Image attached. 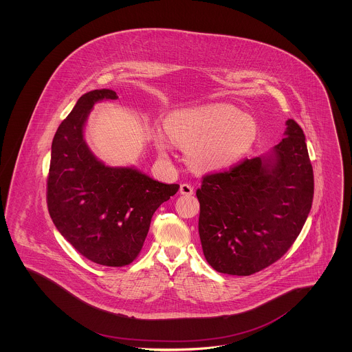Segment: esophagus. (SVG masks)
<instances>
[{
    "mask_svg": "<svg viewBox=\"0 0 352 352\" xmlns=\"http://www.w3.org/2000/svg\"><path fill=\"white\" fill-rule=\"evenodd\" d=\"M179 191H181V194H182V195H186V197H190V195H192V194H194V188H192V186L188 184H181Z\"/></svg>",
    "mask_w": 352,
    "mask_h": 352,
    "instance_id": "esophagus-1",
    "label": "esophagus"
}]
</instances>
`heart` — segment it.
Returning a JSON list of instances; mask_svg holds the SVG:
<instances>
[{"mask_svg":"<svg viewBox=\"0 0 352 352\" xmlns=\"http://www.w3.org/2000/svg\"><path fill=\"white\" fill-rule=\"evenodd\" d=\"M165 125L174 142L187 146L190 164L203 171L232 166L250 151L257 138L253 118L228 104L175 111L168 115ZM155 144L162 154L168 153V142L162 134H155Z\"/></svg>","mask_w":352,"mask_h":352,"instance_id":"heart-1","label":"heart"}]
</instances>
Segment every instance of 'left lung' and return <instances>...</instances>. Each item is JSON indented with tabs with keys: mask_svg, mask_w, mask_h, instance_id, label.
Returning <instances> with one entry per match:
<instances>
[{
	"mask_svg": "<svg viewBox=\"0 0 352 352\" xmlns=\"http://www.w3.org/2000/svg\"><path fill=\"white\" fill-rule=\"evenodd\" d=\"M273 155L245 158L206 174L197 190L199 236L207 263L220 273L251 276L293 245L314 197L305 134L292 118Z\"/></svg>",
	"mask_w": 352,
	"mask_h": 352,
	"instance_id": "1",
	"label": "left lung"
}]
</instances>
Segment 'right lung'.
I'll return each mask as SVG.
<instances>
[{
  "mask_svg": "<svg viewBox=\"0 0 352 352\" xmlns=\"http://www.w3.org/2000/svg\"><path fill=\"white\" fill-rule=\"evenodd\" d=\"M112 89L84 94L51 145L47 207L58 231L85 258L129 265L142 250L155 210L179 184H161L132 168L105 166L89 151L83 126L94 104L118 99Z\"/></svg>",
  "mask_w": 352,
  "mask_h": 352,
  "instance_id": "right-lung-1",
  "label": "right lung"
}]
</instances>
